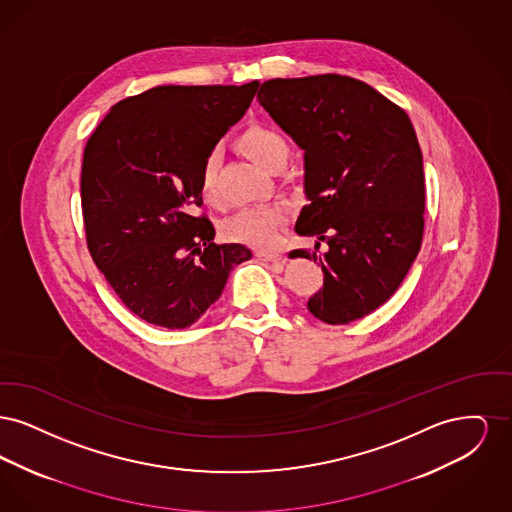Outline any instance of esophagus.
I'll return each mask as SVG.
<instances>
[{"mask_svg":"<svg viewBox=\"0 0 512 512\" xmlns=\"http://www.w3.org/2000/svg\"><path fill=\"white\" fill-rule=\"evenodd\" d=\"M261 261H267V263H278L282 265L284 263V257L280 253H274V251H257L255 253Z\"/></svg>","mask_w":512,"mask_h":512,"instance_id":"34e87169","label":"esophagus"}]
</instances>
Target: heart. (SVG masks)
<instances>
[{
    "mask_svg": "<svg viewBox=\"0 0 512 512\" xmlns=\"http://www.w3.org/2000/svg\"><path fill=\"white\" fill-rule=\"evenodd\" d=\"M238 147L245 155L267 171L276 159L288 157V142L274 130L261 124H253L238 138ZM219 167V157L215 153L207 155L199 169V195L205 201H215V176ZM288 211L284 205H257L247 207L222 222V234L226 240L236 244L249 245L257 249L274 247L282 226L286 224Z\"/></svg>",
    "mask_w": 512,
    "mask_h": 512,
    "instance_id": "b5f03b06",
    "label": "heart"
}]
</instances>
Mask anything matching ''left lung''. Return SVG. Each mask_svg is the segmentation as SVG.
<instances>
[{"label":"left lung","instance_id":"left-lung-1","mask_svg":"<svg viewBox=\"0 0 512 512\" xmlns=\"http://www.w3.org/2000/svg\"><path fill=\"white\" fill-rule=\"evenodd\" d=\"M259 103L305 161L295 232L315 249L290 257L320 263L324 286L307 307L326 324H349L384 305L414 263L424 232V169L413 122L365 82L318 74L263 82Z\"/></svg>","mask_w":512,"mask_h":512}]
</instances>
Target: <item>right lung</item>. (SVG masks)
<instances>
[{
	"instance_id": "add662e5",
	"label": "right lung",
	"mask_w": 512,
	"mask_h": 512,
	"mask_svg": "<svg viewBox=\"0 0 512 512\" xmlns=\"http://www.w3.org/2000/svg\"><path fill=\"white\" fill-rule=\"evenodd\" d=\"M259 82L157 86L122 99L84 149L82 213L94 263L122 303L149 324L192 326L251 259L242 244H215L195 209L199 169L245 115Z\"/></svg>"
}]
</instances>
